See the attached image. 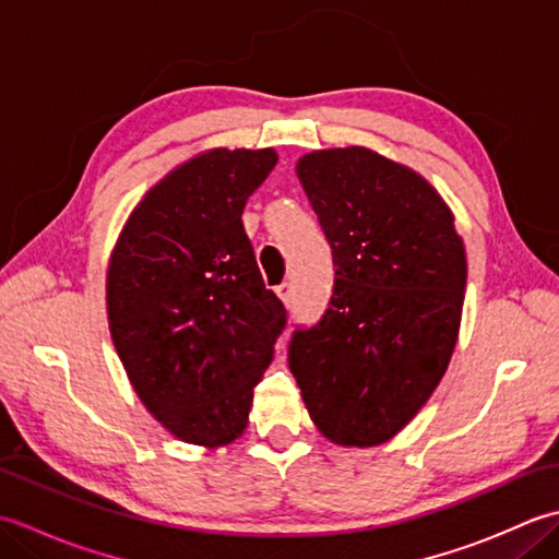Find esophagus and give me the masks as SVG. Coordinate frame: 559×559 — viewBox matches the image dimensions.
Listing matches in <instances>:
<instances>
[{
  "label": "esophagus",
  "mask_w": 559,
  "mask_h": 559,
  "mask_svg": "<svg viewBox=\"0 0 559 559\" xmlns=\"http://www.w3.org/2000/svg\"><path fill=\"white\" fill-rule=\"evenodd\" d=\"M276 295H278V300L283 305H290V300H293V286H290V283H281V286L276 288Z\"/></svg>",
  "instance_id": "obj_1"
}]
</instances>
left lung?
I'll return each instance as SVG.
<instances>
[{
    "label": "left lung",
    "instance_id": "left-lung-1",
    "mask_svg": "<svg viewBox=\"0 0 559 559\" xmlns=\"http://www.w3.org/2000/svg\"><path fill=\"white\" fill-rule=\"evenodd\" d=\"M334 252L336 283L288 362L317 430L377 447L432 396L456 348L466 247L442 194L367 146L319 148L295 163Z\"/></svg>",
    "mask_w": 559,
    "mask_h": 559
}]
</instances>
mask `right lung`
Listing matches in <instances>:
<instances>
[{"label": "right lung", "mask_w": 559, "mask_h": 559, "mask_svg": "<svg viewBox=\"0 0 559 559\" xmlns=\"http://www.w3.org/2000/svg\"><path fill=\"white\" fill-rule=\"evenodd\" d=\"M273 148H206L163 175L124 221L105 273L112 346L139 401L204 449L247 430L286 310L264 288L242 209Z\"/></svg>", "instance_id": "obj_1"}]
</instances>
